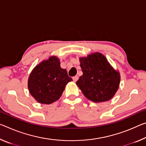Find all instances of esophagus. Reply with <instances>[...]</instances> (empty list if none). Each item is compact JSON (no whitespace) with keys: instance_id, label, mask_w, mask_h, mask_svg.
Wrapping results in <instances>:
<instances>
[{"instance_id":"34e87169","label":"esophagus","mask_w":146,"mask_h":146,"mask_svg":"<svg viewBox=\"0 0 146 146\" xmlns=\"http://www.w3.org/2000/svg\"><path fill=\"white\" fill-rule=\"evenodd\" d=\"M78 79V76H77V75L73 77V80L74 82H77Z\"/></svg>"}]
</instances>
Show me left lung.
<instances>
[{
    "instance_id": "1",
    "label": "left lung",
    "mask_w": 146,
    "mask_h": 146,
    "mask_svg": "<svg viewBox=\"0 0 146 146\" xmlns=\"http://www.w3.org/2000/svg\"><path fill=\"white\" fill-rule=\"evenodd\" d=\"M82 75L76 84L89 100L95 103L107 101L119 88L120 75L101 53L80 58Z\"/></svg>"
}]
</instances>
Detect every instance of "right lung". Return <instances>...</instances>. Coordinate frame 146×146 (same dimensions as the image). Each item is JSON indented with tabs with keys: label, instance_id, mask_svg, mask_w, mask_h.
Segmentation results:
<instances>
[{
	"label": "right lung",
	"instance_id": "obj_1",
	"mask_svg": "<svg viewBox=\"0 0 146 146\" xmlns=\"http://www.w3.org/2000/svg\"><path fill=\"white\" fill-rule=\"evenodd\" d=\"M71 80L66 69L61 68L59 59L51 56L32 70L28 86L30 93L38 102L50 104L60 99L66 85Z\"/></svg>",
	"mask_w": 146,
	"mask_h": 146
}]
</instances>
